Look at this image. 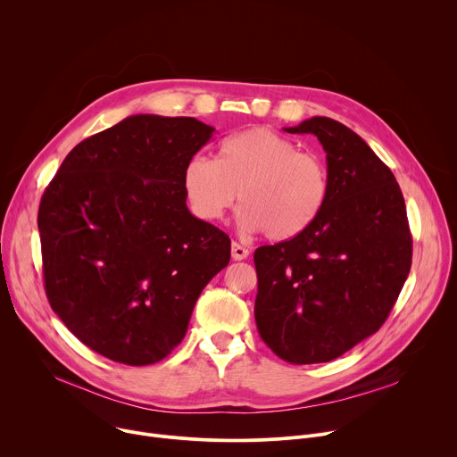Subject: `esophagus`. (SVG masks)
I'll return each mask as SVG.
<instances>
[{
  "instance_id": "esophagus-1",
  "label": "esophagus",
  "mask_w": 457,
  "mask_h": 457,
  "mask_svg": "<svg viewBox=\"0 0 457 457\" xmlns=\"http://www.w3.org/2000/svg\"><path fill=\"white\" fill-rule=\"evenodd\" d=\"M231 256H233V260H245V258L249 256V249L244 247V245H240V244H237V242H233V245H231Z\"/></svg>"
}]
</instances>
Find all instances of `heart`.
I'll return each instance as SVG.
<instances>
[{"instance_id": "b5f03b06", "label": "heart", "mask_w": 457, "mask_h": 457, "mask_svg": "<svg viewBox=\"0 0 457 457\" xmlns=\"http://www.w3.org/2000/svg\"><path fill=\"white\" fill-rule=\"evenodd\" d=\"M270 128H249L226 137L215 161L191 157L182 189L191 212L206 222L220 220L237 203L238 224L286 242L305 233L321 215L331 182L323 161Z\"/></svg>"}]
</instances>
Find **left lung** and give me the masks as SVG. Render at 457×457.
<instances>
[{"label":"left lung","instance_id":"1","mask_svg":"<svg viewBox=\"0 0 457 457\" xmlns=\"http://www.w3.org/2000/svg\"><path fill=\"white\" fill-rule=\"evenodd\" d=\"M286 132L320 141L331 191L305 233L254 251V320L278 358L323 363L381 328L409 277L412 237L393 171L351 128L311 117Z\"/></svg>","mask_w":457,"mask_h":457}]
</instances>
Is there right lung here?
Here are the masks:
<instances>
[{"mask_svg": "<svg viewBox=\"0 0 457 457\" xmlns=\"http://www.w3.org/2000/svg\"><path fill=\"white\" fill-rule=\"evenodd\" d=\"M215 128L129 115L79 143L46 186L37 228L45 291L87 347L150 365L184 338L231 240L186 206L182 170Z\"/></svg>", "mask_w": 457, "mask_h": 457, "instance_id": "obj_1", "label": "right lung"}]
</instances>
